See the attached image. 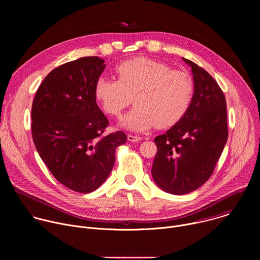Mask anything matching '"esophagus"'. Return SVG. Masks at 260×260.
Masks as SVG:
<instances>
[{
    "label": "esophagus",
    "mask_w": 260,
    "mask_h": 260,
    "mask_svg": "<svg viewBox=\"0 0 260 260\" xmlns=\"http://www.w3.org/2000/svg\"><path fill=\"white\" fill-rule=\"evenodd\" d=\"M127 140L129 141V142H133V143H135V142H139L140 140H141V137H139V136H135V135H127Z\"/></svg>",
    "instance_id": "obj_1"
}]
</instances>
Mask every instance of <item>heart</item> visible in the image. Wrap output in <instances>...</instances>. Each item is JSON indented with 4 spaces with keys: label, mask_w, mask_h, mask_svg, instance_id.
<instances>
[{
    "label": "heart",
    "mask_w": 260,
    "mask_h": 260,
    "mask_svg": "<svg viewBox=\"0 0 260 260\" xmlns=\"http://www.w3.org/2000/svg\"><path fill=\"white\" fill-rule=\"evenodd\" d=\"M115 72L118 80L103 75L96 79L94 96L105 112L115 117L121 115L134 98L136 107L123 118V126L133 131L153 125L166 128L187 112L194 89L187 73L146 57L124 60Z\"/></svg>",
    "instance_id": "obj_1"
}]
</instances>
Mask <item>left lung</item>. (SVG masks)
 <instances>
[{"label": "left lung", "mask_w": 260, "mask_h": 260, "mask_svg": "<svg viewBox=\"0 0 260 260\" xmlns=\"http://www.w3.org/2000/svg\"><path fill=\"white\" fill-rule=\"evenodd\" d=\"M194 93L185 115L166 134L155 137L157 152L152 177L162 190L191 192L212 176L229 137L226 100L217 81L193 61Z\"/></svg>", "instance_id": "8db88e82"}]
</instances>
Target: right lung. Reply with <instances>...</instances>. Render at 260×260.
Masks as SVG:
<instances>
[{
  "mask_svg": "<svg viewBox=\"0 0 260 260\" xmlns=\"http://www.w3.org/2000/svg\"><path fill=\"white\" fill-rule=\"evenodd\" d=\"M85 56L53 69L36 92L31 136L40 157L63 186L88 193L105 182L115 162L123 132L105 134L109 120L94 96L106 64Z\"/></svg>",
  "mask_w": 260,
  "mask_h": 260,
  "instance_id": "add662e5",
  "label": "right lung"
}]
</instances>
